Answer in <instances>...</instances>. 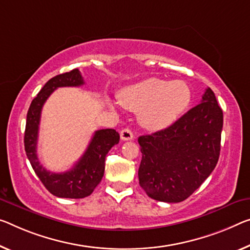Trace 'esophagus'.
I'll list each match as a JSON object with an SVG mask.
<instances>
[{
	"instance_id": "34e87169",
	"label": "esophagus",
	"mask_w": 250,
	"mask_h": 250,
	"mask_svg": "<svg viewBox=\"0 0 250 250\" xmlns=\"http://www.w3.org/2000/svg\"><path fill=\"white\" fill-rule=\"evenodd\" d=\"M133 137H134V135L130 129L124 128L121 130V138L123 141H130V140H133Z\"/></svg>"
}]
</instances>
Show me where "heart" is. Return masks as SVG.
I'll return each instance as SVG.
<instances>
[{
  "label": "heart",
  "mask_w": 250,
  "mask_h": 250,
  "mask_svg": "<svg viewBox=\"0 0 250 250\" xmlns=\"http://www.w3.org/2000/svg\"><path fill=\"white\" fill-rule=\"evenodd\" d=\"M125 108L138 112L145 128L162 129L170 126L188 108L191 89L184 80L167 82L161 78H146L125 87L120 94Z\"/></svg>",
  "instance_id": "heart-1"
}]
</instances>
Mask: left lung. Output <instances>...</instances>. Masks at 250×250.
I'll return each mask as SVG.
<instances>
[{"mask_svg":"<svg viewBox=\"0 0 250 250\" xmlns=\"http://www.w3.org/2000/svg\"><path fill=\"white\" fill-rule=\"evenodd\" d=\"M222 124V109L207 88L201 103L174 124L138 137V180L148 197L163 202L189 198L216 167Z\"/></svg>","mask_w":250,"mask_h":250,"instance_id":"8db88e82","label":"left lung"}]
</instances>
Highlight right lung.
<instances>
[{"label":"right lung","instance_id":"1","mask_svg":"<svg viewBox=\"0 0 250 250\" xmlns=\"http://www.w3.org/2000/svg\"><path fill=\"white\" fill-rule=\"evenodd\" d=\"M85 83L79 69L53 77L42 87L30 105L26 115L24 148L38 178L50 193L59 198L83 199L93 193L102 181L105 171V157L120 142V134L112 128L96 130L89 145L71 170L53 173L42 167L37 155L41 110L49 96L59 87H78Z\"/></svg>","mask_w":250,"mask_h":250}]
</instances>
